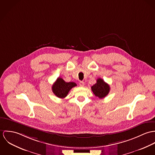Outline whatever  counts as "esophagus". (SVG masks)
Wrapping results in <instances>:
<instances>
[{"mask_svg": "<svg viewBox=\"0 0 155 155\" xmlns=\"http://www.w3.org/2000/svg\"><path fill=\"white\" fill-rule=\"evenodd\" d=\"M79 84H80V86L83 87V86H84V83L83 81H80Z\"/></svg>", "mask_w": 155, "mask_h": 155, "instance_id": "1", "label": "esophagus"}]
</instances>
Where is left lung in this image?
Masks as SVG:
<instances>
[{
  "label": "left lung",
  "mask_w": 155,
  "mask_h": 155,
  "mask_svg": "<svg viewBox=\"0 0 155 155\" xmlns=\"http://www.w3.org/2000/svg\"><path fill=\"white\" fill-rule=\"evenodd\" d=\"M91 88L94 94L100 99L106 97L110 91L109 84L105 83L102 78H98L96 83L91 86Z\"/></svg>",
  "instance_id": "obj_1"
}]
</instances>
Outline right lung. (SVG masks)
Masks as SVG:
<instances>
[{
	"mask_svg": "<svg viewBox=\"0 0 155 155\" xmlns=\"http://www.w3.org/2000/svg\"><path fill=\"white\" fill-rule=\"evenodd\" d=\"M75 86H77L76 83H67L62 78L59 77L52 86V91L58 97L62 99L68 95L70 90Z\"/></svg>",
	"mask_w": 155,
	"mask_h": 155,
	"instance_id": "add662e5",
	"label": "right lung"
}]
</instances>
